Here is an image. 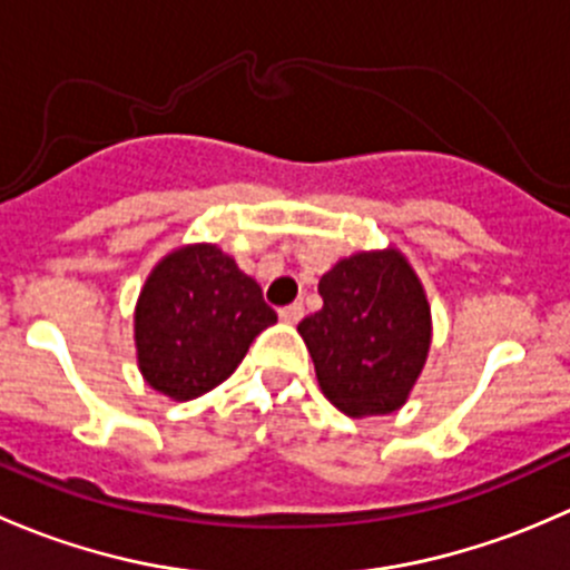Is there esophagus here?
<instances>
[{
  "mask_svg": "<svg viewBox=\"0 0 570 570\" xmlns=\"http://www.w3.org/2000/svg\"><path fill=\"white\" fill-rule=\"evenodd\" d=\"M278 317H281V322H286V325H297V322H301V317H303V306H301V303L284 306L278 312Z\"/></svg>",
  "mask_w": 570,
  "mask_h": 570,
  "instance_id": "esophagus-1",
  "label": "esophagus"
}]
</instances>
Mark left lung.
I'll list each match as a JSON object with an SVG mask.
<instances>
[{
	"label": "left lung",
	"mask_w": 570,
	"mask_h": 570,
	"mask_svg": "<svg viewBox=\"0 0 570 570\" xmlns=\"http://www.w3.org/2000/svg\"><path fill=\"white\" fill-rule=\"evenodd\" d=\"M322 308L297 325L322 394L353 419L400 411L422 375L433 320L396 248L355 253L320 278Z\"/></svg>",
	"instance_id": "8db88e82"
}]
</instances>
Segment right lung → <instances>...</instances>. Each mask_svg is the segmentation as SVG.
Listing matches in <instances>:
<instances>
[{"mask_svg":"<svg viewBox=\"0 0 570 570\" xmlns=\"http://www.w3.org/2000/svg\"><path fill=\"white\" fill-rule=\"evenodd\" d=\"M275 320L262 286L232 256L184 245L151 269L137 297V366L159 394L195 400L220 386Z\"/></svg>","mask_w":570,"mask_h":570,"instance_id":"right-lung-1","label":"right lung"}]
</instances>
